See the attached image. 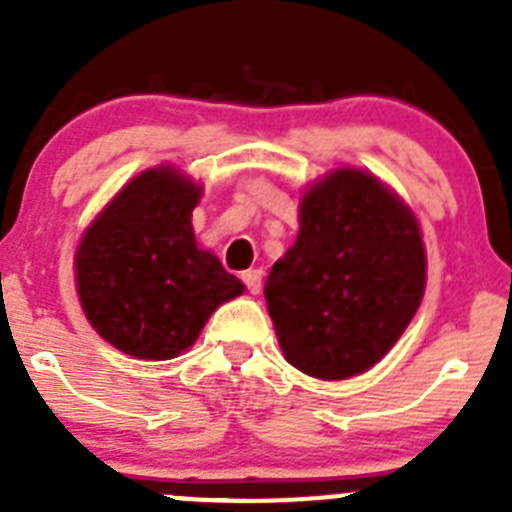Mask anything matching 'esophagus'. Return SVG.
<instances>
[{"label":"esophagus","mask_w":512,"mask_h":512,"mask_svg":"<svg viewBox=\"0 0 512 512\" xmlns=\"http://www.w3.org/2000/svg\"><path fill=\"white\" fill-rule=\"evenodd\" d=\"M241 279H243V282H246V287H248V292H251V295H259V292H261V279H264V271H261V269H248V271H243Z\"/></svg>","instance_id":"1"}]
</instances>
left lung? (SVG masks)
I'll return each instance as SVG.
<instances>
[{
	"mask_svg": "<svg viewBox=\"0 0 512 512\" xmlns=\"http://www.w3.org/2000/svg\"><path fill=\"white\" fill-rule=\"evenodd\" d=\"M425 248L410 207L377 176L336 169L300 202L295 246L264 297L284 359L310 377L372 369L420 307Z\"/></svg>",
	"mask_w": 512,
	"mask_h": 512,
	"instance_id": "obj_1",
	"label": "left lung"
}]
</instances>
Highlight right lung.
<instances>
[{"label": "right lung", "instance_id": "right-lung-1", "mask_svg": "<svg viewBox=\"0 0 512 512\" xmlns=\"http://www.w3.org/2000/svg\"><path fill=\"white\" fill-rule=\"evenodd\" d=\"M202 187L174 166L130 179L94 217L76 248L84 315L107 343L135 359L187 351L212 312L243 282L194 241Z\"/></svg>", "mask_w": 512, "mask_h": 512}]
</instances>
